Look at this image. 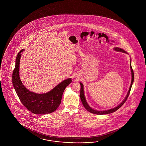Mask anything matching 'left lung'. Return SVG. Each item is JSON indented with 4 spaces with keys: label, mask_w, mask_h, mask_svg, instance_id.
I'll return each instance as SVG.
<instances>
[{
    "label": "left lung",
    "mask_w": 146,
    "mask_h": 146,
    "mask_svg": "<svg viewBox=\"0 0 146 146\" xmlns=\"http://www.w3.org/2000/svg\"><path fill=\"white\" fill-rule=\"evenodd\" d=\"M114 50H115L116 51H117V52H121L122 53H128L124 50L120 48H118V47H115L114 48ZM130 69H131V84H130V86L129 87V89L128 90V92L127 93V96L125 97V99L121 103L117 106L115 107L113 109H110V110H106V111H96L94 109H92L91 108H90L89 106L88 105V104L87 103V101H86V100L85 98V96H84V86H83V84H82L81 82H80V84L81 88H80V99L81 100V102L83 104L84 108L87 110L88 111L90 112V113H92L93 114H97V115H103V114H110V113H112L113 112H114L117 111L118 109H119L121 106H123L124 104V103L126 102V100L127 99L129 95V93H130V90H131V88L132 87V85L133 84V80H134V74H133V70L132 69L131 67V60H130Z\"/></svg>",
    "instance_id": "8db88e82"
}]
</instances>
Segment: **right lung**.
Here are the masks:
<instances>
[{"instance_id":"add662e5","label":"right lung","mask_w":146,"mask_h":146,"mask_svg":"<svg viewBox=\"0 0 146 146\" xmlns=\"http://www.w3.org/2000/svg\"><path fill=\"white\" fill-rule=\"evenodd\" d=\"M24 50H21L18 54L13 71V84L16 93L22 104L35 114H46L54 112L60 105L63 92L66 87L72 82V79L62 81L46 93L38 94L29 91L22 84L19 76L20 60Z\"/></svg>"}]
</instances>
